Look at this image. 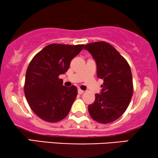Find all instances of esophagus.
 I'll return each instance as SVG.
<instances>
[{
    "label": "esophagus",
    "instance_id": "obj_1",
    "mask_svg": "<svg viewBox=\"0 0 158 158\" xmlns=\"http://www.w3.org/2000/svg\"><path fill=\"white\" fill-rule=\"evenodd\" d=\"M77 92H78V94H83V93H84V90H81V89H80V88H79V89L77 90Z\"/></svg>",
    "mask_w": 158,
    "mask_h": 158
}]
</instances>
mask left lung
I'll return each mask as SVG.
<instances>
[{"label":"left lung","mask_w":158,"mask_h":158,"mask_svg":"<svg viewBox=\"0 0 158 158\" xmlns=\"http://www.w3.org/2000/svg\"><path fill=\"white\" fill-rule=\"evenodd\" d=\"M84 49L91 54L97 64V76L103 79L101 94L88 106L93 119L109 124L124 113L133 95L132 75L129 64L114 47L106 42H93Z\"/></svg>","instance_id":"1"}]
</instances>
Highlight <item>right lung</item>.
Here are the masks:
<instances>
[{"label":"right lung","instance_id":"right-lung-1","mask_svg":"<svg viewBox=\"0 0 158 158\" xmlns=\"http://www.w3.org/2000/svg\"><path fill=\"white\" fill-rule=\"evenodd\" d=\"M84 44H50L33 57L28 66L24 94L31 109L47 122L65 118L77 94L75 85L65 87L59 76L68 70L71 60Z\"/></svg>","mask_w":158,"mask_h":158}]
</instances>
